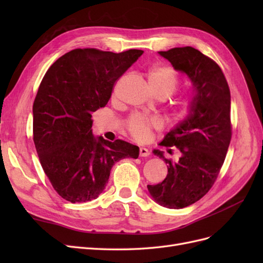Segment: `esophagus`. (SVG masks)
<instances>
[{
  "mask_svg": "<svg viewBox=\"0 0 263 263\" xmlns=\"http://www.w3.org/2000/svg\"><path fill=\"white\" fill-rule=\"evenodd\" d=\"M149 155H150V151H149L147 148L141 147V148L139 149V156H140V157H147V156H149Z\"/></svg>",
  "mask_w": 263,
  "mask_h": 263,
  "instance_id": "34e87169",
  "label": "esophagus"
}]
</instances>
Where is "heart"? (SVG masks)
Segmentation results:
<instances>
[{
	"mask_svg": "<svg viewBox=\"0 0 263 263\" xmlns=\"http://www.w3.org/2000/svg\"><path fill=\"white\" fill-rule=\"evenodd\" d=\"M146 77L151 91L156 95L163 94L165 97H169L179 85V77L176 70L166 65H154L149 67ZM196 104L197 95L194 92H189L172 103L171 114L173 118L182 121L194 112ZM125 125L130 136L137 141H147L153 130L161 128V122L158 118L141 114H132L126 119Z\"/></svg>",
	"mask_w": 263,
	"mask_h": 263,
	"instance_id": "obj_1",
	"label": "heart"
}]
</instances>
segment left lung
Returning <instances> with one entry per match:
<instances>
[{"instance_id":"obj_1","label":"left lung","mask_w":263,"mask_h":263,"mask_svg":"<svg viewBox=\"0 0 263 263\" xmlns=\"http://www.w3.org/2000/svg\"><path fill=\"white\" fill-rule=\"evenodd\" d=\"M159 53L189 76L197 95L194 112L160 142L166 148L177 147L179 161L154 150L168 164V174L159 184L147 186L157 203L179 210L201 200L218 177L232 139L230 90L220 67L193 47Z\"/></svg>"}]
</instances>
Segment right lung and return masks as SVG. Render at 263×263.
Returning <instances> with one entry per match:
<instances>
[{"label": "right lung", "mask_w": 263, "mask_h": 263, "mask_svg": "<svg viewBox=\"0 0 263 263\" xmlns=\"http://www.w3.org/2000/svg\"><path fill=\"white\" fill-rule=\"evenodd\" d=\"M142 53L74 49L44 76L33 105V139L46 176L66 201L94 200L115 162L138 158L139 148L129 142L95 138L91 117L107 104L118 79Z\"/></svg>", "instance_id": "obj_1"}]
</instances>
